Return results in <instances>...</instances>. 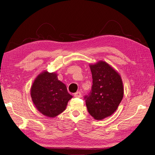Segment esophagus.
I'll return each mask as SVG.
<instances>
[{"label":"esophagus","mask_w":155,"mask_h":155,"mask_svg":"<svg viewBox=\"0 0 155 155\" xmlns=\"http://www.w3.org/2000/svg\"><path fill=\"white\" fill-rule=\"evenodd\" d=\"M74 97H77V98H81V93L80 91L76 92L74 94Z\"/></svg>","instance_id":"34e87169"}]
</instances>
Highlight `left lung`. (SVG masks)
Wrapping results in <instances>:
<instances>
[{
	"mask_svg": "<svg viewBox=\"0 0 155 155\" xmlns=\"http://www.w3.org/2000/svg\"><path fill=\"white\" fill-rule=\"evenodd\" d=\"M93 85L85 104L94 119L101 120L111 116L124 97V86L118 72L106 62L99 60L89 65Z\"/></svg>",
	"mask_w": 155,
	"mask_h": 155,
	"instance_id": "1",
	"label": "left lung"
}]
</instances>
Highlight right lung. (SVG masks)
Segmentation results:
<instances>
[{
	"label": "right lung",
	"mask_w": 155,
	"mask_h": 155,
	"mask_svg": "<svg viewBox=\"0 0 155 155\" xmlns=\"http://www.w3.org/2000/svg\"><path fill=\"white\" fill-rule=\"evenodd\" d=\"M30 94L37 110L49 118H54L64 111L68 102L72 98L66 85L58 80L56 73L46 70L34 80Z\"/></svg>",
	"instance_id": "right-lung-1"
}]
</instances>
